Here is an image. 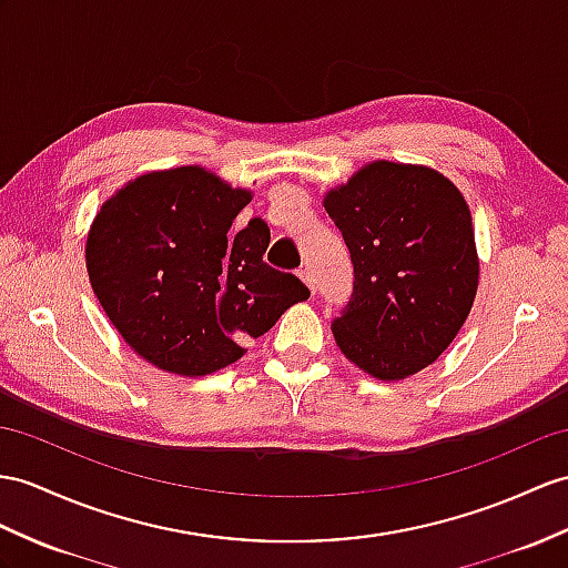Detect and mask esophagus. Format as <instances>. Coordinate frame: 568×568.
<instances>
[{"label": "esophagus", "instance_id": "obj_1", "mask_svg": "<svg viewBox=\"0 0 568 568\" xmlns=\"http://www.w3.org/2000/svg\"><path fill=\"white\" fill-rule=\"evenodd\" d=\"M298 276H301V282L311 288V294H315V280H313V274H311L308 270H298Z\"/></svg>", "mask_w": 568, "mask_h": 568}]
</instances>
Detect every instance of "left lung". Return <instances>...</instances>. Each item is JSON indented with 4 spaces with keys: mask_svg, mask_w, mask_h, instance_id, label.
Wrapping results in <instances>:
<instances>
[{
    "mask_svg": "<svg viewBox=\"0 0 568 568\" xmlns=\"http://www.w3.org/2000/svg\"><path fill=\"white\" fill-rule=\"evenodd\" d=\"M323 206L354 262V298L332 325L339 352L383 383L444 354L477 296L473 214L453 180L378 159L329 187Z\"/></svg>",
    "mask_w": 568,
    "mask_h": 568,
    "instance_id": "left-lung-1",
    "label": "left lung"
}]
</instances>
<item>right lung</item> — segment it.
Masks as SVG:
<instances>
[{
    "mask_svg": "<svg viewBox=\"0 0 568 568\" xmlns=\"http://www.w3.org/2000/svg\"><path fill=\"white\" fill-rule=\"evenodd\" d=\"M251 200L253 190L192 163L128 180L95 212L84 247L91 288L146 364L183 378L210 376L308 301L298 276L262 260L265 221L231 231Z\"/></svg>",
    "mask_w": 568,
    "mask_h": 568,
    "instance_id": "obj_1",
    "label": "right lung"
}]
</instances>
